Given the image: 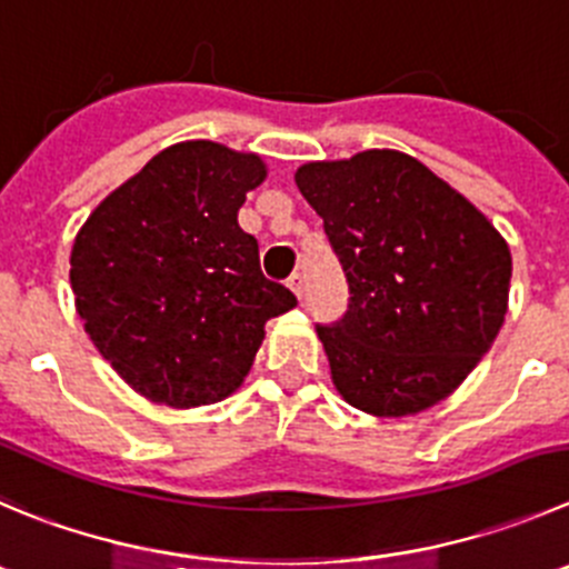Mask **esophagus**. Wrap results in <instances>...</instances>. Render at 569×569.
I'll return each mask as SVG.
<instances>
[{
  "label": "esophagus",
  "mask_w": 569,
  "mask_h": 569,
  "mask_svg": "<svg viewBox=\"0 0 569 569\" xmlns=\"http://www.w3.org/2000/svg\"><path fill=\"white\" fill-rule=\"evenodd\" d=\"M289 289L295 291L297 297H302V272H291V278H289Z\"/></svg>",
  "instance_id": "1"
}]
</instances>
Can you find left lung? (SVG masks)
Instances as JSON below:
<instances>
[{"label": "left lung", "instance_id": "left-lung-1", "mask_svg": "<svg viewBox=\"0 0 569 569\" xmlns=\"http://www.w3.org/2000/svg\"><path fill=\"white\" fill-rule=\"evenodd\" d=\"M295 182L348 278L342 320L317 326L339 396L379 418L443 401L506 320V238L410 153L309 162Z\"/></svg>", "mask_w": 569, "mask_h": 569}]
</instances>
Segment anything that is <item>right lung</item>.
<instances>
[{
	"label": "right lung",
	"mask_w": 569,
	"mask_h": 569,
	"mask_svg": "<svg viewBox=\"0 0 569 569\" xmlns=\"http://www.w3.org/2000/svg\"><path fill=\"white\" fill-rule=\"evenodd\" d=\"M267 179L258 153L210 140L159 151L106 196L69 254L76 309L100 357L157 405H212L241 387L263 326L295 309L238 227Z\"/></svg>",
	"instance_id": "obj_1"
}]
</instances>
